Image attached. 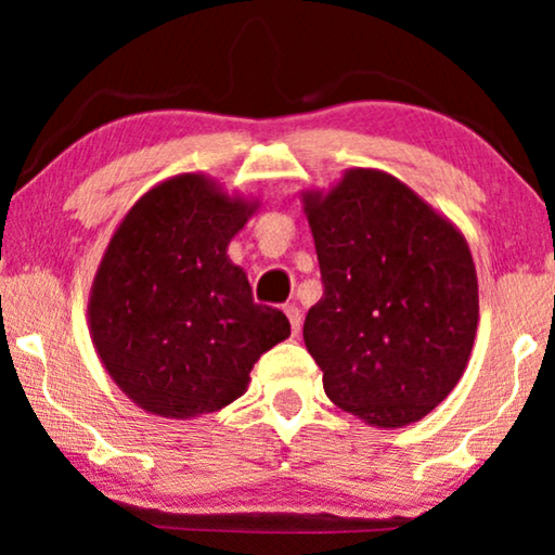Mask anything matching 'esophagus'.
<instances>
[{
	"label": "esophagus",
	"instance_id": "1",
	"mask_svg": "<svg viewBox=\"0 0 555 555\" xmlns=\"http://www.w3.org/2000/svg\"><path fill=\"white\" fill-rule=\"evenodd\" d=\"M283 310H285L287 321H291L293 336H298V333H300V323H302V318H300V310H298V306H295V302H291V306H285Z\"/></svg>",
	"mask_w": 555,
	"mask_h": 555
}]
</instances>
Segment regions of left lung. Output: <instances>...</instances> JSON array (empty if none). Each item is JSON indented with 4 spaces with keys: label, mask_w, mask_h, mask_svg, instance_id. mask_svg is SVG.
Instances as JSON below:
<instances>
[{
    "label": "left lung",
    "mask_w": 555,
    "mask_h": 555,
    "mask_svg": "<svg viewBox=\"0 0 555 555\" xmlns=\"http://www.w3.org/2000/svg\"><path fill=\"white\" fill-rule=\"evenodd\" d=\"M323 298L302 338L333 404L397 429L450 397L473 353L480 298L465 234L378 169L302 192Z\"/></svg>",
    "instance_id": "left-lung-1"
}]
</instances>
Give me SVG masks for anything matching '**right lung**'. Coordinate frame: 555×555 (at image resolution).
Segmentation results:
<instances>
[{"mask_svg":"<svg viewBox=\"0 0 555 555\" xmlns=\"http://www.w3.org/2000/svg\"><path fill=\"white\" fill-rule=\"evenodd\" d=\"M260 202L207 173L151 186L113 232L88 298V328L113 384L164 420H194L247 391L257 359L291 336L257 306L227 247Z\"/></svg>","mask_w":555,"mask_h":555,"instance_id":"1","label":"right lung"}]
</instances>
